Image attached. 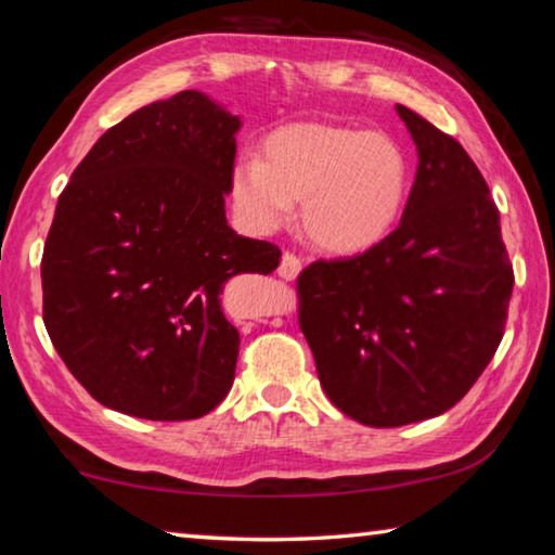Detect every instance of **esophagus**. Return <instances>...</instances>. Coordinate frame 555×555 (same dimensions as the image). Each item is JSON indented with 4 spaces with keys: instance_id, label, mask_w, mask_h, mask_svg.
<instances>
[{
    "instance_id": "1",
    "label": "esophagus",
    "mask_w": 555,
    "mask_h": 555,
    "mask_svg": "<svg viewBox=\"0 0 555 555\" xmlns=\"http://www.w3.org/2000/svg\"><path fill=\"white\" fill-rule=\"evenodd\" d=\"M300 269H304V261H300L296 255H291V251H286L279 261V276L286 281H294L300 274Z\"/></svg>"
}]
</instances>
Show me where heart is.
<instances>
[{"label": "heart", "instance_id": "obj_1", "mask_svg": "<svg viewBox=\"0 0 555 555\" xmlns=\"http://www.w3.org/2000/svg\"><path fill=\"white\" fill-rule=\"evenodd\" d=\"M232 203L247 228L274 232L304 203V232L331 255H362L397 228L411 193V164L379 131L296 121L264 139V162L232 168Z\"/></svg>", "mask_w": 555, "mask_h": 555}]
</instances>
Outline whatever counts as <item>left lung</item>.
<instances>
[{"instance_id":"1","label":"left lung","mask_w":555,"mask_h":555,"mask_svg":"<svg viewBox=\"0 0 555 555\" xmlns=\"http://www.w3.org/2000/svg\"><path fill=\"white\" fill-rule=\"evenodd\" d=\"M397 112L418 168L399 228L360 257L298 276L321 387L345 416L397 428L465 397L502 343L514 271L500 210L453 137Z\"/></svg>"}]
</instances>
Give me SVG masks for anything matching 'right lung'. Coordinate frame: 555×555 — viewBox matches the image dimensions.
<instances>
[{"mask_svg": "<svg viewBox=\"0 0 555 555\" xmlns=\"http://www.w3.org/2000/svg\"><path fill=\"white\" fill-rule=\"evenodd\" d=\"M240 127L183 90L107 129L61 193L41 259L43 323L107 409L188 421L228 397L240 333L220 294L281 259L224 215Z\"/></svg>", "mask_w": 555, "mask_h": 555, "instance_id": "1", "label": "right lung"}]
</instances>
